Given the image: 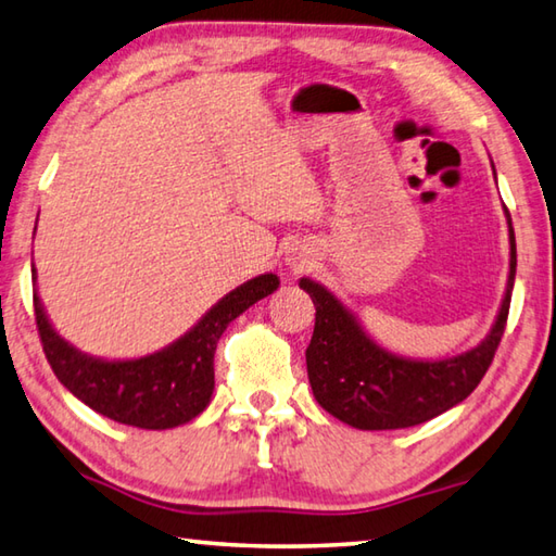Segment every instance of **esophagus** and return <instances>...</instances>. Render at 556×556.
<instances>
[{
	"label": "esophagus",
	"mask_w": 556,
	"mask_h": 556,
	"mask_svg": "<svg viewBox=\"0 0 556 556\" xmlns=\"http://www.w3.org/2000/svg\"><path fill=\"white\" fill-rule=\"evenodd\" d=\"M288 266L293 270H303L307 266V256L300 249L288 251Z\"/></svg>",
	"instance_id": "esophagus-1"
}]
</instances>
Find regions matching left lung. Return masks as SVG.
Instances as JSON below:
<instances>
[{
	"instance_id": "8db88e82",
	"label": "left lung",
	"mask_w": 556,
	"mask_h": 556,
	"mask_svg": "<svg viewBox=\"0 0 556 556\" xmlns=\"http://www.w3.org/2000/svg\"><path fill=\"white\" fill-rule=\"evenodd\" d=\"M495 173V170H493ZM505 210V207H503ZM508 286L491 332L479 346L446 358H410L376 344L356 315L334 293L303 278L300 288L315 303V332L307 346V378L315 401L356 430H403L459 405L489 371L501 344L515 283V231L510 214Z\"/></svg>"
}]
</instances>
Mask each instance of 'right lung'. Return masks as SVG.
Returning a JSON list of instances; mask_svg holds the SVG:
<instances>
[{"label":"right lung","mask_w":556,"mask_h":556,"mask_svg":"<svg viewBox=\"0 0 556 556\" xmlns=\"http://www.w3.org/2000/svg\"><path fill=\"white\" fill-rule=\"evenodd\" d=\"M278 286L280 280L273 273L251 278L212 305L198 325L161 352L114 362L85 354L58 334L38 293H34V309L48 364L77 401L114 422L141 430H170L194 420L210 405L214 352L224 329Z\"/></svg>","instance_id":"add662e5"}]
</instances>
